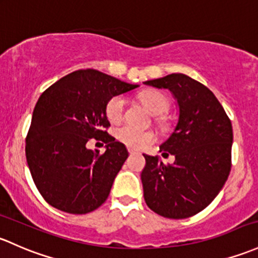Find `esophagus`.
<instances>
[{
  "mask_svg": "<svg viewBox=\"0 0 258 258\" xmlns=\"http://www.w3.org/2000/svg\"><path fill=\"white\" fill-rule=\"evenodd\" d=\"M127 151H128V153H130V154H135V153H137V151L135 150V148H132V147H128V148H127Z\"/></svg>",
  "mask_w": 258,
  "mask_h": 258,
  "instance_id": "1",
  "label": "esophagus"
}]
</instances>
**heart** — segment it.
<instances>
[{
  "mask_svg": "<svg viewBox=\"0 0 258 258\" xmlns=\"http://www.w3.org/2000/svg\"><path fill=\"white\" fill-rule=\"evenodd\" d=\"M140 100L148 110L151 111L154 116V122L158 126L165 127V120L162 115L165 113L169 108V101L161 91L157 90H146L140 94ZM124 97L121 95L111 97L107 101L106 112L107 120L112 123L120 122L124 111ZM115 136L123 145L130 146L134 148H143L146 146L152 145L156 141V135L150 130H138L135 127L124 124V126L118 127L115 131Z\"/></svg>",
  "mask_w": 258,
  "mask_h": 258,
  "instance_id": "heart-1",
  "label": "heart"
}]
</instances>
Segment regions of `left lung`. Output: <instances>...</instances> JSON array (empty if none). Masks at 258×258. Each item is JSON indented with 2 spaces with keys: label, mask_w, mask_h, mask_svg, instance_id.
<instances>
[{
  "label": "left lung",
  "mask_w": 258,
  "mask_h": 258,
  "mask_svg": "<svg viewBox=\"0 0 258 258\" xmlns=\"http://www.w3.org/2000/svg\"><path fill=\"white\" fill-rule=\"evenodd\" d=\"M168 89L177 99L179 120L159 147L173 164L145 156L141 173L146 204L168 219H186L215 199L231 170L232 126L224 107L205 85L184 74L146 81Z\"/></svg>",
  "instance_id": "8db88e82"
}]
</instances>
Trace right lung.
<instances>
[{"label":"right lung","instance_id":"right-lung-1","mask_svg":"<svg viewBox=\"0 0 258 258\" xmlns=\"http://www.w3.org/2000/svg\"><path fill=\"white\" fill-rule=\"evenodd\" d=\"M137 86L99 70L81 69L40 95L26 138V157L48 204L77 215L104 204L128 157L124 145L107 134L105 108L111 97ZM91 138L107 145L104 154L86 148Z\"/></svg>","mask_w":258,"mask_h":258}]
</instances>
